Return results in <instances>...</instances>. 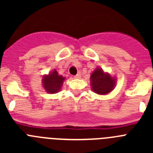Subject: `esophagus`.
Masks as SVG:
<instances>
[{"instance_id": "1", "label": "esophagus", "mask_w": 153, "mask_h": 153, "mask_svg": "<svg viewBox=\"0 0 153 153\" xmlns=\"http://www.w3.org/2000/svg\"><path fill=\"white\" fill-rule=\"evenodd\" d=\"M81 77V74L80 73H78L77 74H76V75L75 76H74V78H76V79H79V78Z\"/></svg>"}]
</instances>
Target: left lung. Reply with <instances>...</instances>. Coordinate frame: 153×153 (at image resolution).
<instances>
[{"mask_svg": "<svg viewBox=\"0 0 153 153\" xmlns=\"http://www.w3.org/2000/svg\"><path fill=\"white\" fill-rule=\"evenodd\" d=\"M90 83L93 92L105 95L114 89L116 79L109 74H105L102 70L97 68L90 76Z\"/></svg>", "mask_w": 153, "mask_h": 153, "instance_id": "left-lung-1", "label": "left lung"}]
</instances>
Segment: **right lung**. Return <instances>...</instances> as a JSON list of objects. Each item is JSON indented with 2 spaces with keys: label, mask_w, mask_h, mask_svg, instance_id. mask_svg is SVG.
<instances>
[{
  "label": "right lung",
  "mask_w": 153,
  "mask_h": 153,
  "mask_svg": "<svg viewBox=\"0 0 153 153\" xmlns=\"http://www.w3.org/2000/svg\"><path fill=\"white\" fill-rule=\"evenodd\" d=\"M64 79L65 78L59 75L56 70H54L49 75L44 76L42 80L43 86L47 93H56V92L60 91Z\"/></svg>",
  "instance_id": "1"
}]
</instances>
